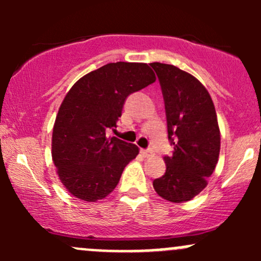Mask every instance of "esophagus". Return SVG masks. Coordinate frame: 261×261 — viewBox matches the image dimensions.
<instances>
[{"instance_id":"34e87169","label":"esophagus","mask_w":261,"mask_h":261,"mask_svg":"<svg viewBox=\"0 0 261 261\" xmlns=\"http://www.w3.org/2000/svg\"><path fill=\"white\" fill-rule=\"evenodd\" d=\"M152 153H153V152H152L151 149H141V154H142L145 158L151 157Z\"/></svg>"}]
</instances>
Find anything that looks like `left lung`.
I'll return each instance as SVG.
<instances>
[{"instance_id": "left-lung-1", "label": "left lung", "mask_w": 261, "mask_h": 261, "mask_svg": "<svg viewBox=\"0 0 261 261\" xmlns=\"http://www.w3.org/2000/svg\"><path fill=\"white\" fill-rule=\"evenodd\" d=\"M166 107L168 139L174 151L164 157L166 173L154 179L155 193L180 203L207 187L220 155L221 134L216 110L205 86L173 65L152 62Z\"/></svg>"}]
</instances>
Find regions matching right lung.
<instances>
[{
	"label": "right lung",
	"mask_w": 261,
	"mask_h": 261,
	"mask_svg": "<svg viewBox=\"0 0 261 261\" xmlns=\"http://www.w3.org/2000/svg\"><path fill=\"white\" fill-rule=\"evenodd\" d=\"M155 81L142 62H112L87 73L65 95L53 128L51 155L60 181L83 201L107 197L139 154L133 143L107 137L131 93Z\"/></svg>",
	"instance_id": "obj_1"
}]
</instances>
